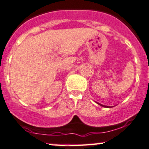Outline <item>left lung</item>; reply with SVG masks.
Here are the masks:
<instances>
[{
	"label": "left lung",
	"instance_id": "1",
	"mask_svg": "<svg viewBox=\"0 0 149 149\" xmlns=\"http://www.w3.org/2000/svg\"><path fill=\"white\" fill-rule=\"evenodd\" d=\"M98 104H100V105H101V106H102V107H107V106H104V105H102V104H100V103H97Z\"/></svg>",
	"mask_w": 149,
	"mask_h": 149
}]
</instances>
